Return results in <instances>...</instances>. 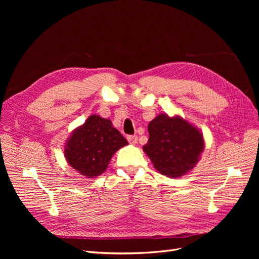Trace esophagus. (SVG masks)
<instances>
[{
  "instance_id": "34e87169",
  "label": "esophagus",
  "mask_w": 259,
  "mask_h": 259,
  "mask_svg": "<svg viewBox=\"0 0 259 259\" xmlns=\"http://www.w3.org/2000/svg\"><path fill=\"white\" fill-rule=\"evenodd\" d=\"M127 140L131 145H135L137 143V136L136 135H128Z\"/></svg>"
}]
</instances>
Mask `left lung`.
Listing matches in <instances>:
<instances>
[{
	"label": "left lung",
	"instance_id": "8db88e82",
	"mask_svg": "<svg viewBox=\"0 0 259 259\" xmlns=\"http://www.w3.org/2000/svg\"><path fill=\"white\" fill-rule=\"evenodd\" d=\"M149 139L144 151L156 170L180 177L198 162L204 142L200 132L182 117L158 115L148 125Z\"/></svg>",
	"mask_w": 259,
	"mask_h": 259
}]
</instances>
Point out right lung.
<instances>
[{"mask_svg": "<svg viewBox=\"0 0 259 259\" xmlns=\"http://www.w3.org/2000/svg\"><path fill=\"white\" fill-rule=\"evenodd\" d=\"M127 145V140L112 126L110 120L91 115L75 130L65 150L68 163L86 177L103 174L114 152Z\"/></svg>", "mask_w": 259, "mask_h": 259, "instance_id": "right-lung-1", "label": "right lung"}]
</instances>
